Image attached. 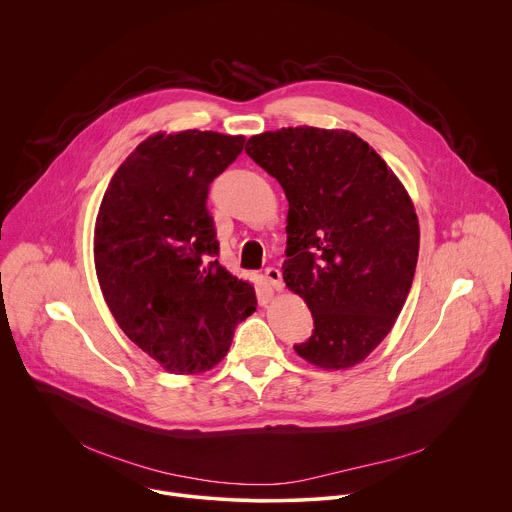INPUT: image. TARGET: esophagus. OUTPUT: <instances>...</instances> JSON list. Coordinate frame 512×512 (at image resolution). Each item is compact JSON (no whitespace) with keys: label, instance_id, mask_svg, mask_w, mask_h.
Wrapping results in <instances>:
<instances>
[{"label":"esophagus","instance_id":"esophagus-1","mask_svg":"<svg viewBox=\"0 0 512 512\" xmlns=\"http://www.w3.org/2000/svg\"><path fill=\"white\" fill-rule=\"evenodd\" d=\"M265 279L273 289H283V279H281V271L277 267H267L265 269Z\"/></svg>","mask_w":512,"mask_h":512}]
</instances>
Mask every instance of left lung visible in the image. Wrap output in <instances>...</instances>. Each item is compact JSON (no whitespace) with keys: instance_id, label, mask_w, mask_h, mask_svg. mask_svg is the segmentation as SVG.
<instances>
[{"instance_id":"left-lung-1","label":"left lung","mask_w":512,"mask_h":512,"mask_svg":"<svg viewBox=\"0 0 512 512\" xmlns=\"http://www.w3.org/2000/svg\"><path fill=\"white\" fill-rule=\"evenodd\" d=\"M245 152L289 202L283 281L314 318L296 352L320 369L354 367L391 332L413 283L419 223L407 190L344 129L265 131Z\"/></svg>"}]
</instances>
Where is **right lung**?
I'll return each mask as SVG.
<instances>
[{"label":"right lung","instance_id":"obj_1","mask_svg":"<svg viewBox=\"0 0 512 512\" xmlns=\"http://www.w3.org/2000/svg\"><path fill=\"white\" fill-rule=\"evenodd\" d=\"M243 135L188 129L141 141L113 174L95 225V269L119 328L176 375L212 369L255 289L218 259L210 182L243 152Z\"/></svg>","mask_w":512,"mask_h":512}]
</instances>
